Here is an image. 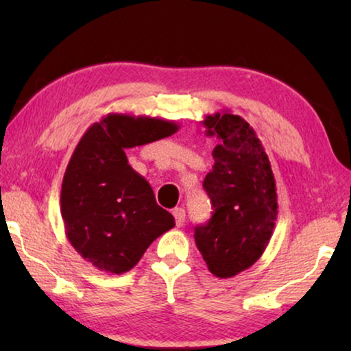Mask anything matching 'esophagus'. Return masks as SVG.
Masks as SVG:
<instances>
[{
	"label": "esophagus",
	"mask_w": 351,
	"mask_h": 351,
	"mask_svg": "<svg viewBox=\"0 0 351 351\" xmlns=\"http://www.w3.org/2000/svg\"><path fill=\"white\" fill-rule=\"evenodd\" d=\"M172 215H174L177 227H182V225H184V222H185V210L182 208H176L174 210H172Z\"/></svg>",
	"instance_id": "esophagus-1"
}]
</instances>
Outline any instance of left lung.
Wrapping results in <instances>:
<instances>
[{"instance_id": "8db88e82", "label": "left lung", "mask_w": 351, "mask_h": 351, "mask_svg": "<svg viewBox=\"0 0 351 351\" xmlns=\"http://www.w3.org/2000/svg\"><path fill=\"white\" fill-rule=\"evenodd\" d=\"M201 123L219 143L203 182L214 213L208 223L195 227V243L208 270L225 280L252 267L270 243L278 217L276 182L247 121L225 110Z\"/></svg>"}]
</instances>
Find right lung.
I'll return each instance as SVG.
<instances>
[{
	"instance_id": "obj_1",
	"label": "right lung",
	"mask_w": 351,
	"mask_h": 351,
	"mask_svg": "<svg viewBox=\"0 0 351 351\" xmlns=\"http://www.w3.org/2000/svg\"><path fill=\"white\" fill-rule=\"evenodd\" d=\"M177 131L179 124L167 119L108 113L81 137L62 180L60 214L70 244L90 265L126 273L176 225L124 150Z\"/></svg>"
}]
</instances>
